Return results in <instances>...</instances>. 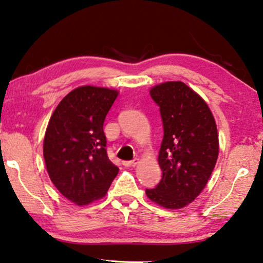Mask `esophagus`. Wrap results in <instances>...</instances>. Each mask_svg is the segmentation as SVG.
I'll return each instance as SVG.
<instances>
[{"label": "esophagus", "mask_w": 263, "mask_h": 263, "mask_svg": "<svg viewBox=\"0 0 263 263\" xmlns=\"http://www.w3.org/2000/svg\"><path fill=\"white\" fill-rule=\"evenodd\" d=\"M138 164V159H133L130 161H123V165L126 166V167H131V166H136Z\"/></svg>", "instance_id": "1"}]
</instances>
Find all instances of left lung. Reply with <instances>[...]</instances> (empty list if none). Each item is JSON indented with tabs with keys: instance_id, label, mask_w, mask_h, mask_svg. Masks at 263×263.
Here are the masks:
<instances>
[{
	"instance_id": "obj_1",
	"label": "left lung",
	"mask_w": 263,
	"mask_h": 263,
	"mask_svg": "<svg viewBox=\"0 0 263 263\" xmlns=\"http://www.w3.org/2000/svg\"><path fill=\"white\" fill-rule=\"evenodd\" d=\"M159 106L164 137L158 156L161 180L146 195L170 210L182 208L205 189L219 154L214 117L205 101L182 82L149 91Z\"/></svg>"
}]
</instances>
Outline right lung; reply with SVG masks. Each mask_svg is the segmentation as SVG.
<instances>
[{"instance_id": "1", "label": "right lung", "mask_w": 263, "mask_h": 263, "mask_svg": "<svg viewBox=\"0 0 263 263\" xmlns=\"http://www.w3.org/2000/svg\"><path fill=\"white\" fill-rule=\"evenodd\" d=\"M118 91L81 86L62 99L43 143L45 166L56 189L76 205L103 198L119 168L106 153L103 125Z\"/></svg>"}]
</instances>
